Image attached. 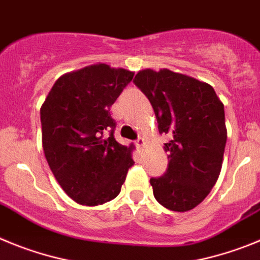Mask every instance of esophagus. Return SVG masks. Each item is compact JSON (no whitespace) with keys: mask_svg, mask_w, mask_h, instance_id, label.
Instances as JSON below:
<instances>
[{"mask_svg":"<svg viewBox=\"0 0 260 260\" xmlns=\"http://www.w3.org/2000/svg\"><path fill=\"white\" fill-rule=\"evenodd\" d=\"M135 144H137V147L139 148V150H142L144 147V144H146V141H144L143 138H138L137 142H135Z\"/></svg>","mask_w":260,"mask_h":260,"instance_id":"esophagus-1","label":"esophagus"}]
</instances>
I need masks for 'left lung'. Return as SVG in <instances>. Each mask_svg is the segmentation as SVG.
<instances>
[{
  "mask_svg": "<svg viewBox=\"0 0 260 260\" xmlns=\"http://www.w3.org/2000/svg\"><path fill=\"white\" fill-rule=\"evenodd\" d=\"M134 83L150 100L158 132L171 135L164 144L167 172L150 180L156 201L176 212L192 210L210 194L221 172L224 104L211 84L169 69H144Z\"/></svg>",
  "mask_w": 260,
  "mask_h": 260,
  "instance_id": "obj_1",
  "label": "left lung"
}]
</instances>
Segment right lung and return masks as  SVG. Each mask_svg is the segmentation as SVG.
Returning a JSON list of instances; mask_svg holds the SVG:
<instances>
[{
  "instance_id": "1",
  "label": "right lung",
  "mask_w": 260,
  "mask_h": 260,
  "mask_svg": "<svg viewBox=\"0 0 260 260\" xmlns=\"http://www.w3.org/2000/svg\"><path fill=\"white\" fill-rule=\"evenodd\" d=\"M134 73L95 63L61 75L40 108L41 139L53 176L73 201L98 206L119 194L134 144L113 133L110 107Z\"/></svg>"
}]
</instances>
